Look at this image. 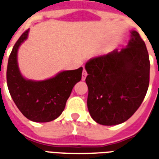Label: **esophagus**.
Returning a JSON list of instances; mask_svg holds the SVG:
<instances>
[{"label":"esophagus","mask_w":159,"mask_h":159,"mask_svg":"<svg viewBox=\"0 0 159 159\" xmlns=\"http://www.w3.org/2000/svg\"><path fill=\"white\" fill-rule=\"evenodd\" d=\"M87 76H88V72H87V70L84 69L82 71V77H81V80H86V77Z\"/></svg>","instance_id":"34e87169"}]
</instances>
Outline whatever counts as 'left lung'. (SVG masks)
<instances>
[{"label":"left lung","mask_w":159,"mask_h":159,"mask_svg":"<svg viewBox=\"0 0 159 159\" xmlns=\"http://www.w3.org/2000/svg\"><path fill=\"white\" fill-rule=\"evenodd\" d=\"M150 58L139 33L132 31L120 51L93 58L86 64L88 108L92 119L103 125H119L141 106L150 83Z\"/></svg>","instance_id":"obj_1"}]
</instances>
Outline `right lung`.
Masks as SVG:
<instances>
[{
    "instance_id": "add662e5",
    "label": "right lung",
    "mask_w": 159,
    "mask_h": 159,
    "mask_svg": "<svg viewBox=\"0 0 159 159\" xmlns=\"http://www.w3.org/2000/svg\"><path fill=\"white\" fill-rule=\"evenodd\" d=\"M28 31L23 33L9 55L8 89L16 107L25 118L34 122H49L62 114L73 87L81 80L83 68L62 71L43 81L23 78L18 70L16 54L18 47L27 38Z\"/></svg>"
}]
</instances>
